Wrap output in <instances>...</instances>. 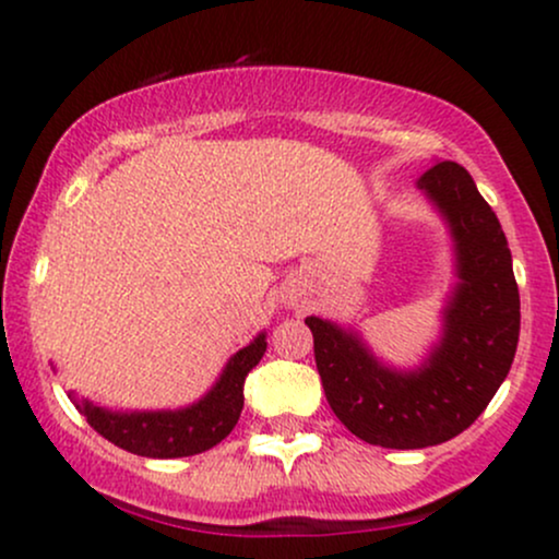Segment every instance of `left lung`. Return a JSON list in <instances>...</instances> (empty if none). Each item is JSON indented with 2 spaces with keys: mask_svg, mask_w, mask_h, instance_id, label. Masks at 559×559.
<instances>
[{
  "mask_svg": "<svg viewBox=\"0 0 559 559\" xmlns=\"http://www.w3.org/2000/svg\"><path fill=\"white\" fill-rule=\"evenodd\" d=\"M418 189L439 207L454 239L457 286L444 333L415 370L386 368L355 331L307 318L325 400L357 439L423 449L463 433L510 373L521 336V294L504 230L463 165L436 163Z\"/></svg>",
  "mask_w": 559,
  "mask_h": 559,
  "instance_id": "8db88e82",
  "label": "left lung"
}]
</instances>
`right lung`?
<instances>
[{"label": "right lung", "mask_w": 559, "mask_h": 559, "mask_svg": "<svg viewBox=\"0 0 559 559\" xmlns=\"http://www.w3.org/2000/svg\"><path fill=\"white\" fill-rule=\"evenodd\" d=\"M265 333L230 357L215 386L183 409L159 413H112L92 402H75L88 426L115 447L155 460L191 457L221 444L239 423L243 407V378L265 355Z\"/></svg>", "instance_id": "obj_1"}]
</instances>
